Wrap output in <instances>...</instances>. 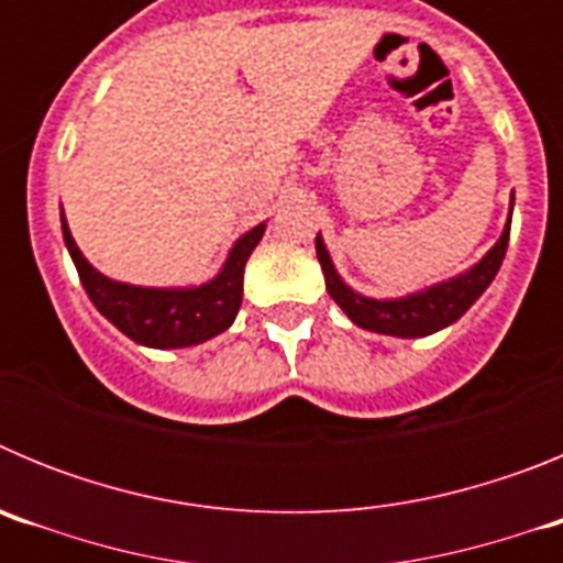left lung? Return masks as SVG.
<instances>
[{
    "label": "left lung",
    "instance_id": "obj_1",
    "mask_svg": "<svg viewBox=\"0 0 563 563\" xmlns=\"http://www.w3.org/2000/svg\"><path fill=\"white\" fill-rule=\"evenodd\" d=\"M510 213H514V202H510ZM507 239H510V217H507V225L501 231L499 242L471 271L402 298H369L355 292L350 285H343V278L338 276L330 253H327L321 233L316 236V253L318 262H321V271H324L327 292L350 316L352 324L369 332H380V335L422 338L442 330V327L454 324L456 318L465 316L467 307L474 305L476 298L487 290V285L494 282L501 267Z\"/></svg>",
    "mask_w": 563,
    "mask_h": 563
}]
</instances>
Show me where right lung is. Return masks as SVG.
I'll return each instance as SVG.
<instances>
[{
	"label": "right lung",
	"mask_w": 563,
	"mask_h": 563,
	"mask_svg": "<svg viewBox=\"0 0 563 563\" xmlns=\"http://www.w3.org/2000/svg\"><path fill=\"white\" fill-rule=\"evenodd\" d=\"M64 245L76 262L78 278L89 301L134 343L152 350H183L220 335L236 318L242 305V276L253 247L265 233V222L236 239L225 265L200 287H134L107 278L78 251L62 211Z\"/></svg>",
	"instance_id": "obj_1"
}]
</instances>
